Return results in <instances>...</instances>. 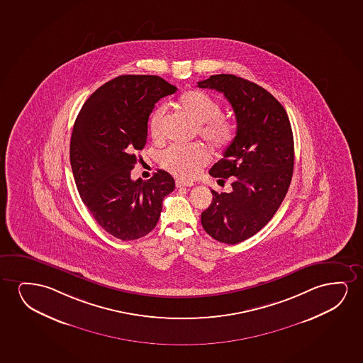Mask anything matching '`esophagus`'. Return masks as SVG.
I'll return each mask as SVG.
<instances>
[{
	"instance_id": "1",
	"label": "esophagus",
	"mask_w": 363,
	"mask_h": 363,
	"mask_svg": "<svg viewBox=\"0 0 363 363\" xmlns=\"http://www.w3.org/2000/svg\"><path fill=\"white\" fill-rule=\"evenodd\" d=\"M192 186H194V184H191V182H184V181H179V179L176 181V187H177V189H182V187H192Z\"/></svg>"
}]
</instances>
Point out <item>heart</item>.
<instances>
[{"label": "heart", "instance_id": "1", "mask_svg": "<svg viewBox=\"0 0 363 363\" xmlns=\"http://www.w3.org/2000/svg\"><path fill=\"white\" fill-rule=\"evenodd\" d=\"M179 108L199 124L197 135L216 152L223 151L233 143L235 124L222 115V106L212 96L201 90H189L181 95ZM166 116V104L157 105L150 115V134L155 140L164 138ZM208 161V152L199 145H174L160 154L161 166L181 179L197 177Z\"/></svg>", "mask_w": 363, "mask_h": 363}]
</instances>
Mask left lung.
I'll return each instance as SVG.
<instances>
[{
    "instance_id": "1",
    "label": "left lung",
    "mask_w": 363,
    "mask_h": 363,
    "mask_svg": "<svg viewBox=\"0 0 363 363\" xmlns=\"http://www.w3.org/2000/svg\"><path fill=\"white\" fill-rule=\"evenodd\" d=\"M199 86L223 93L237 119L233 143L209 171L218 179L233 177L232 192L211 189L213 199L201 223L220 243H240L273 218L286 196L293 177V130L283 105L255 83L217 74Z\"/></svg>"
}]
</instances>
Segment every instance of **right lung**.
Here are the masks:
<instances>
[{
    "mask_svg": "<svg viewBox=\"0 0 363 363\" xmlns=\"http://www.w3.org/2000/svg\"><path fill=\"white\" fill-rule=\"evenodd\" d=\"M177 88L157 75H120L90 95L75 120L70 164L86 208L115 238L135 240L156 227L174 177L157 169L133 181L155 104Z\"/></svg>",
    "mask_w": 363,
    "mask_h": 363,
    "instance_id": "1",
    "label": "right lung"
}]
</instances>
